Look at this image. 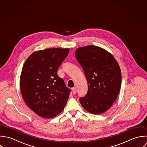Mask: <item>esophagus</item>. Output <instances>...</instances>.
Returning <instances> with one entry per match:
<instances>
[{"label": "esophagus", "instance_id": "34e87169", "mask_svg": "<svg viewBox=\"0 0 147 147\" xmlns=\"http://www.w3.org/2000/svg\"><path fill=\"white\" fill-rule=\"evenodd\" d=\"M72 91H73V94H76V91H77V89L76 88H72Z\"/></svg>", "mask_w": 147, "mask_h": 147}]
</instances>
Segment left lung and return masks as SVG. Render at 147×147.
<instances>
[{
    "mask_svg": "<svg viewBox=\"0 0 147 147\" xmlns=\"http://www.w3.org/2000/svg\"><path fill=\"white\" fill-rule=\"evenodd\" d=\"M76 59L82 66L88 84L82 106L89 113L100 114L107 111L120 91L121 75L117 60L105 49L88 45L76 49Z\"/></svg>",
    "mask_w": 147,
    "mask_h": 147,
    "instance_id": "obj_1",
    "label": "left lung"
}]
</instances>
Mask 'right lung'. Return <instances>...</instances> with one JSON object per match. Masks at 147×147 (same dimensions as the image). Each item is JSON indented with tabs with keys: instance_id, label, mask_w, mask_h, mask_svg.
Listing matches in <instances>:
<instances>
[{
	"instance_id": "right-lung-1",
	"label": "right lung",
	"mask_w": 147,
	"mask_h": 147,
	"mask_svg": "<svg viewBox=\"0 0 147 147\" xmlns=\"http://www.w3.org/2000/svg\"><path fill=\"white\" fill-rule=\"evenodd\" d=\"M69 49L36 51L26 61L20 79V91L27 105L37 115L52 118L64 109L71 90L57 75Z\"/></svg>"
}]
</instances>
